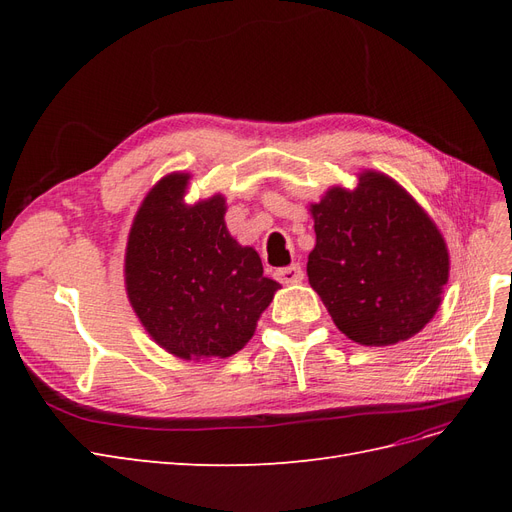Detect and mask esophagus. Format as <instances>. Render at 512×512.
<instances>
[{
	"label": "esophagus",
	"mask_w": 512,
	"mask_h": 512,
	"mask_svg": "<svg viewBox=\"0 0 512 512\" xmlns=\"http://www.w3.org/2000/svg\"><path fill=\"white\" fill-rule=\"evenodd\" d=\"M275 277H277V280H280L282 284H299V282H303L305 273H303L301 265H290V267H284V269L277 271Z\"/></svg>",
	"instance_id": "esophagus-1"
}]
</instances>
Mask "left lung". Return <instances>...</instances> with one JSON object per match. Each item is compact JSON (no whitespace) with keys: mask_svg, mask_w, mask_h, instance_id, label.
Wrapping results in <instances>:
<instances>
[{"mask_svg":"<svg viewBox=\"0 0 512 512\" xmlns=\"http://www.w3.org/2000/svg\"><path fill=\"white\" fill-rule=\"evenodd\" d=\"M316 245L309 284L352 342L393 346L436 316L451 271L440 228L408 190L361 170L354 190L333 185L309 205Z\"/></svg>","mask_w":512,"mask_h":512,"instance_id":"left-lung-1","label":"left lung"}]
</instances>
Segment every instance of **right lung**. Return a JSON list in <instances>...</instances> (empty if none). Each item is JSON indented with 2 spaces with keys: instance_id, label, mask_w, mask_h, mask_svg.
I'll return each mask as SVG.
<instances>
[{
  "instance_id": "1",
  "label": "right lung",
  "mask_w": 512,
  "mask_h": 512,
  "mask_svg": "<svg viewBox=\"0 0 512 512\" xmlns=\"http://www.w3.org/2000/svg\"><path fill=\"white\" fill-rule=\"evenodd\" d=\"M190 173L162 177L128 235L123 280L149 337L183 361L226 359L250 342L282 286L262 275L258 252L230 235L226 198L188 205Z\"/></svg>"
}]
</instances>
